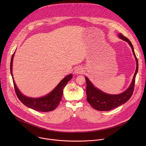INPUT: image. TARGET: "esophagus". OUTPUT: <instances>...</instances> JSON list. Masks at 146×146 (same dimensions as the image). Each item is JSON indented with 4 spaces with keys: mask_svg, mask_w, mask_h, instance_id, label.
Returning a JSON list of instances; mask_svg holds the SVG:
<instances>
[{
    "mask_svg": "<svg viewBox=\"0 0 146 146\" xmlns=\"http://www.w3.org/2000/svg\"><path fill=\"white\" fill-rule=\"evenodd\" d=\"M83 72H84V70H83L82 68H81V67L76 68V69L75 70H74V72H75L76 74H82V73H83Z\"/></svg>",
    "mask_w": 146,
    "mask_h": 146,
    "instance_id": "obj_1",
    "label": "esophagus"
}]
</instances>
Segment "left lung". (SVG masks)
Segmentation results:
<instances>
[{"label": "left lung", "instance_id": "left-lung-1", "mask_svg": "<svg viewBox=\"0 0 146 146\" xmlns=\"http://www.w3.org/2000/svg\"><path fill=\"white\" fill-rule=\"evenodd\" d=\"M119 37L127 41L132 48V52L136 60V69L129 87L123 93L119 95H110L102 92L95 88L90 81L87 77H86L87 82V99L91 106L95 109L99 111H109L116 108L122 104L126 103L132 96L135 84V78L138 70V60L135 55L133 46L129 40L124 36L122 33L119 34Z\"/></svg>", "mask_w": 146, "mask_h": 146}]
</instances>
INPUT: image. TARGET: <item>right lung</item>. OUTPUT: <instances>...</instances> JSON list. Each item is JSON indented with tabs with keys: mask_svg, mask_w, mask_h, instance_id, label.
I'll return each instance as SVG.
<instances>
[{
	"mask_svg": "<svg viewBox=\"0 0 146 146\" xmlns=\"http://www.w3.org/2000/svg\"><path fill=\"white\" fill-rule=\"evenodd\" d=\"M14 53L13 54L11 59L10 71L13 77L15 91L18 98L24 104V105L36 111L48 112L55 109L56 107L58 106L62 99V95H63L64 88L67 84L68 82L72 78V74H70L66 77H65L59 82V84L55 87V88L51 92H50L48 95L43 98H32L25 96L21 93V92L17 88L13 79L12 73V66L13 59Z\"/></svg>",
	"mask_w": 146,
	"mask_h": 146,
	"instance_id": "right-lung-1",
	"label": "right lung"
}]
</instances>
